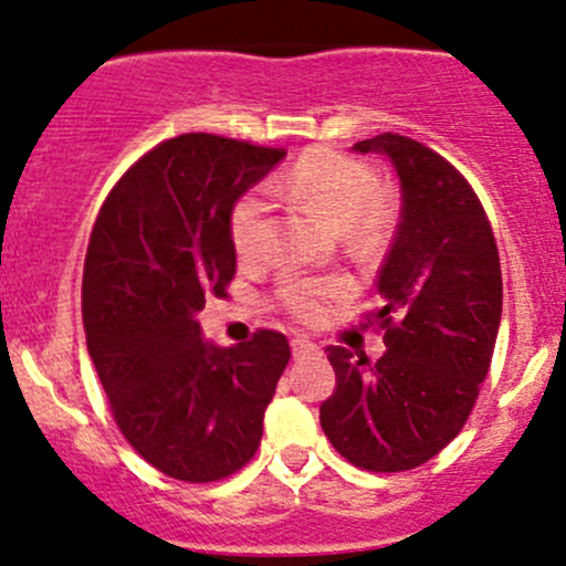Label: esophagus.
Instances as JSON below:
<instances>
[{"instance_id":"1","label":"esophagus","mask_w":566,"mask_h":566,"mask_svg":"<svg viewBox=\"0 0 566 566\" xmlns=\"http://www.w3.org/2000/svg\"><path fill=\"white\" fill-rule=\"evenodd\" d=\"M291 350H294V356H310V354H318V345L310 343L307 337H294L291 339Z\"/></svg>"}]
</instances>
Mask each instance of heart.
Listing matches in <instances>:
<instances>
[{
    "label": "heart",
    "instance_id": "b5f03b06",
    "mask_svg": "<svg viewBox=\"0 0 566 566\" xmlns=\"http://www.w3.org/2000/svg\"><path fill=\"white\" fill-rule=\"evenodd\" d=\"M270 188L285 197L307 199L318 205L339 227L373 229L382 216L378 197V180L350 156L332 148H313L296 159L289 172L277 175ZM232 242L242 261H259L266 256L272 240V205L264 191H251L234 205ZM337 294L332 283L289 277L283 283V302L300 318H318Z\"/></svg>",
    "mask_w": 566,
    "mask_h": 566
}]
</instances>
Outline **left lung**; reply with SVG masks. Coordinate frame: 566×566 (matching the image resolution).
Segmentation results:
<instances>
[{
  "mask_svg": "<svg viewBox=\"0 0 566 566\" xmlns=\"http://www.w3.org/2000/svg\"><path fill=\"white\" fill-rule=\"evenodd\" d=\"M350 150L391 164L402 210L375 277L386 354L369 364L326 348L337 386L321 427L350 464L402 472L440 453L475 407L502 321L500 253L475 191L427 145L386 132Z\"/></svg>",
  "mask_w": 566,
  "mask_h": 566,
  "instance_id": "1",
  "label": "left lung"
}]
</instances>
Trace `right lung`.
<instances>
[{
	"label": "right lung",
	"mask_w": 566,
	"mask_h": 566,
	"mask_svg": "<svg viewBox=\"0 0 566 566\" xmlns=\"http://www.w3.org/2000/svg\"><path fill=\"white\" fill-rule=\"evenodd\" d=\"M283 150L180 135L102 205L83 270L86 345L129 446L169 478L210 483L256 453L291 350L281 332L218 348L199 313L234 277L232 212Z\"/></svg>",
	"instance_id": "1"
}]
</instances>
